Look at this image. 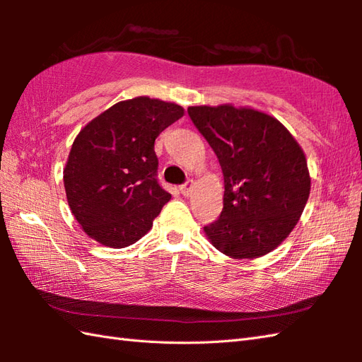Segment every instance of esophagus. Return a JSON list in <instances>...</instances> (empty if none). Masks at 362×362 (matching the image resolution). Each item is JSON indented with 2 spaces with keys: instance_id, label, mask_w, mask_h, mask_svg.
<instances>
[{
  "instance_id": "esophagus-1",
  "label": "esophagus",
  "mask_w": 362,
  "mask_h": 362,
  "mask_svg": "<svg viewBox=\"0 0 362 362\" xmlns=\"http://www.w3.org/2000/svg\"><path fill=\"white\" fill-rule=\"evenodd\" d=\"M191 188H193V182L191 180H188L185 185H182L180 187V193L183 194V196H189V191H191Z\"/></svg>"
}]
</instances>
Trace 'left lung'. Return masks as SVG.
<instances>
[{"mask_svg":"<svg viewBox=\"0 0 362 362\" xmlns=\"http://www.w3.org/2000/svg\"><path fill=\"white\" fill-rule=\"evenodd\" d=\"M224 174V209L204 227L224 255L253 259L286 240L310 197L303 149L281 122L250 107H188Z\"/></svg>","mask_w":362,"mask_h":362,"instance_id":"left-lung-1","label":"left lung"}]
</instances>
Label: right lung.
Masks as SVG:
<instances>
[{"mask_svg":"<svg viewBox=\"0 0 362 362\" xmlns=\"http://www.w3.org/2000/svg\"><path fill=\"white\" fill-rule=\"evenodd\" d=\"M183 112L179 104L138 96L112 105L74 138L64 185L91 240L121 249L149 232L171 199L157 182L153 143Z\"/></svg>","mask_w":362,"mask_h":362,"instance_id":"right-lung-1","label":"right lung"}]
</instances>
